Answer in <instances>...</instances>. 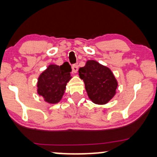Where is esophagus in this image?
<instances>
[{
	"mask_svg": "<svg viewBox=\"0 0 157 157\" xmlns=\"http://www.w3.org/2000/svg\"><path fill=\"white\" fill-rule=\"evenodd\" d=\"M72 72L76 73L78 71V65L77 64H73L72 65Z\"/></svg>",
	"mask_w": 157,
	"mask_h": 157,
	"instance_id": "34e87169",
	"label": "esophagus"
}]
</instances>
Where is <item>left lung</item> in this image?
I'll return each instance as SVG.
<instances>
[{
    "instance_id": "obj_1",
    "label": "left lung",
    "mask_w": 157,
    "mask_h": 157,
    "mask_svg": "<svg viewBox=\"0 0 157 157\" xmlns=\"http://www.w3.org/2000/svg\"><path fill=\"white\" fill-rule=\"evenodd\" d=\"M79 75L84 81L88 96L93 103H108L116 93L117 82L108 67L90 60L79 69Z\"/></svg>"
}]
</instances>
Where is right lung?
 Listing matches in <instances>:
<instances>
[{
  "instance_id": "right-lung-1",
  "label": "right lung",
  "mask_w": 157,
  "mask_h": 157,
  "mask_svg": "<svg viewBox=\"0 0 157 157\" xmlns=\"http://www.w3.org/2000/svg\"><path fill=\"white\" fill-rule=\"evenodd\" d=\"M71 66L67 61L61 66L51 64L40 75L37 93L49 104H56L62 98L66 85L71 79Z\"/></svg>"
}]
</instances>
